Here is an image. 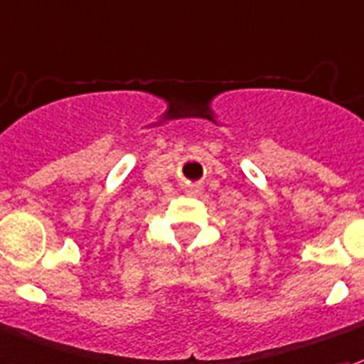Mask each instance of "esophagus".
Returning a JSON list of instances; mask_svg holds the SVG:
<instances>
[{"instance_id":"34e87169","label":"esophagus","mask_w":364,"mask_h":364,"mask_svg":"<svg viewBox=\"0 0 364 364\" xmlns=\"http://www.w3.org/2000/svg\"><path fill=\"white\" fill-rule=\"evenodd\" d=\"M199 190H201V188H199L198 184L188 186V193H199Z\"/></svg>"}]
</instances>
